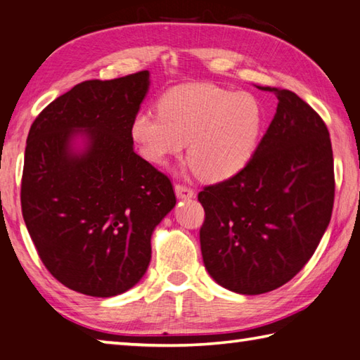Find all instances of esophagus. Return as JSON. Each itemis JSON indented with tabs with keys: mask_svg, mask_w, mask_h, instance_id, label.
<instances>
[{
	"mask_svg": "<svg viewBox=\"0 0 360 360\" xmlns=\"http://www.w3.org/2000/svg\"><path fill=\"white\" fill-rule=\"evenodd\" d=\"M174 193H176V197L181 198V200H188V198L195 197L193 188L187 187V186H181V184L174 186Z\"/></svg>",
	"mask_w": 360,
	"mask_h": 360,
	"instance_id": "34e87169",
	"label": "esophagus"
}]
</instances>
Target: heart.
I'll return each mask as SVG.
<instances>
[{"instance_id": "obj_1", "label": "heart", "mask_w": 360, "mask_h": 360, "mask_svg": "<svg viewBox=\"0 0 360 360\" xmlns=\"http://www.w3.org/2000/svg\"><path fill=\"white\" fill-rule=\"evenodd\" d=\"M264 127L252 94L212 84H184L158 100V114L139 111L130 138L146 162L167 167L187 143L188 167L208 182L227 181L251 162Z\"/></svg>"}]
</instances>
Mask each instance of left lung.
<instances>
[{
    "instance_id": "obj_1",
    "label": "left lung",
    "mask_w": 360,
    "mask_h": 360,
    "mask_svg": "<svg viewBox=\"0 0 360 360\" xmlns=\"http://www.w3.org/2000/svg\"><path fill=\"white\" fill-rule=\"evenodd\" d=\"M262 90L276 95L278 108L251 162L198 193L205 268L243 295L275 290L302 270L328 227L335 193L324 120L290 90Z\"/></svg>"
}]
</instances>
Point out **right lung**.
Masks as SVG:
<instances>
[{
    "label": "right lung",
    "mask_w": 360,
    "mask_h": 360,
    "mask_svg": "<svg viewBox=\"0 0 360 360\" xmlns=\"http://www.w3.org/2000/svg\"><path fill=\"white\" fill-rule=\"evenodd\" d=\"M149 84V71L77 84L28 133L23 221L52 276L85 295L114 297L141 281L152 233L176 205L172 182L130 138Z\"/></svg>",
    "instance_id": "1"
}]
</instances>
